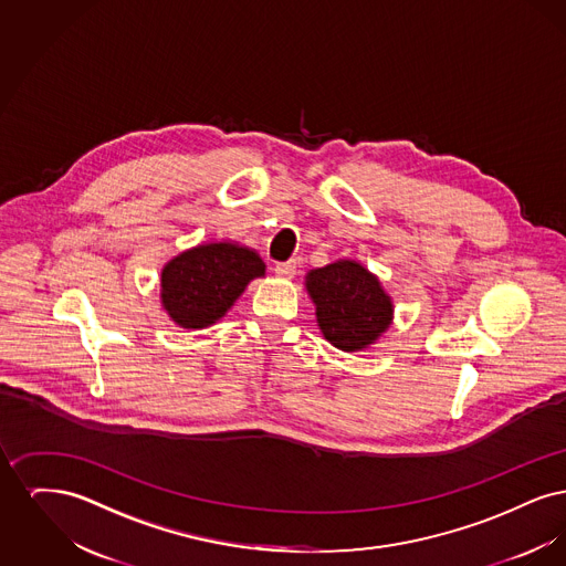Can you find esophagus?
<instances>
[{
  "label": "esophagus",
  "instance_id": "obj_1",
  "mask_svg": "<svg viewBox=\"0 0 566 566\" xmlns=\"http://www.w3.org/2000/svg\"><path fill=\"white\" fill-rule=\"evenodd\" d=\"M275 273L280 275V277H293L296 273V263L295 261H284V263H275Z\"/></svg>",
  "mask_w": 566,
  "mask_h": 566
}]
</instances>
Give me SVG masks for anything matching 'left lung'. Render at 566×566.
I'll return each instance as SVG.
<instances>
[{
	"label": "left lung",
	"instance_id": "1",
	"mask_svg": "<svg viewBox=\"0 0 566 566\" xmlns=\"http://www.w3.org/2000/svg\"><path fill=\"white\" fill-rule=\"evenodd\" d=\"M307 293L316 303L323 335L339 350L374 344L392 318L390 296L379 280L354 261H337L307 273Z\"/></svg>",
	"mask_w": 566,
	"mask_h": 566
}]
</instances>
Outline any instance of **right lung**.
Wrapping results in <instances>:
<instances>
[{
    "label": "right lung",
    "mask_w": 566,
    "mask_h": 566,
    "mask_svg": "<svg viewBox=\"0 0 566 566\" xmlns=\"http://www.w3.org/2000/svg\"><path fill=\"white\" fill-rule=\"evenodd\" d=\"M265 273L261 256L238 243L197 245L165 265L161 301L169 318L203 328L224 316L250 280Z\"/></svg>",
    "instance_id": "obj_1"
}]
</instances>
